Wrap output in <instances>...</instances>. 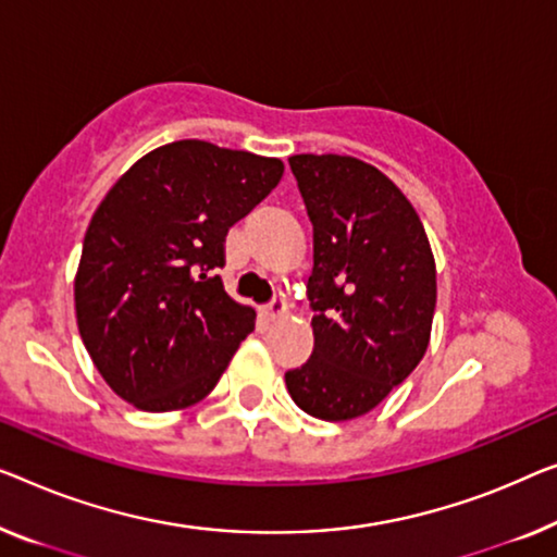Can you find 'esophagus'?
<instances>
[{"label":"esophagus","mask_w":557,"mask_h":557,"mask_svg":"<svg viewBox=\"0 0 557 557\" xmlns=\"http://www.w3.org/2000/svg\"><path fill=\"white\" fill-rule=\"evenodd\" d=\"M287 314V310H285V302L282 300H272L268 307H264V318H268L270 322H277V320H282Z\"/></svg>","instance_id":"obj_1"}]
</instances>
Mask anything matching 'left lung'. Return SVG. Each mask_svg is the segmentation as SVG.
<instances>
[{
  "instance_id": "left-lung-1",
  "label": "left lung",
  "mask_w": 557,
  "mask_h": 557,
  "mask_svg": "<svg viewBox=\"0 0 557 557\" xmlns=\"http://www.w3.org/2000/svg\"><path fill=\"white\" fill-rule=\"evenodd\" d=\"M312 222V358L285 372L312 418L355 420L377 408L428 350L437 297L435 257L410 199L350 154H293Z\"/></svg>"
}]
</instances>
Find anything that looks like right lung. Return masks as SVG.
<instances>
[{
    "label": "right lung",
    "instance_id": "1",
    "mask_svg": "<svg viewBox=\"0 0 557 557\" xmlns=\"http://www.w3.org/2000/svg\"><path fill=\"white\" fill-rule=\"evenodd\" d=\"M285 172L277 157L180 139L114 182L89 220L74 312L89 358L122 400L185 410L212 393L255 330L214 270L225 235Z\"/></svg>",
    "mask_w": 557,
    "mask_h": 557
}]
</instances>
